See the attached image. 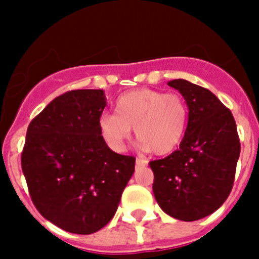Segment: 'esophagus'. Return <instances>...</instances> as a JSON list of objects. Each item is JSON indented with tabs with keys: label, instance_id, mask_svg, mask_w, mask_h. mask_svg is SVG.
<instances>
[{
	"label": "esophagus",
	"instance_id": "34e87169",
	"mask_svg": "<svg viewBox=\"0 0 259 259\" xmlns=\"http://www.w3.org/2000/svg\"><path fill=\"white\" fill-rule=\"evenodd\" d=\"M146 165H148V161H146L145 159H142V158L137 159V164H135V168L140 169V168H144V166H146Z\"/></svg>",
	"mask_w": 259,
	"mask_h": 259
}]
</instances>
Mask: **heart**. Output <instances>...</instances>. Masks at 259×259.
I'll use <instances>...</instances> for the list:
<instances>
[{
    "instance_id": "heart-1",
    "label": "heart",
    "mask_w": 259,
    "mask_h": 259,
    "mask_svg": "<svg viewBox=\"0 0 259 259\" xmlns=\"http://www.w3.org/2000/svg\"><path fill=\"white\" fill-rule=\"evenodd\" d=\"M188 117L187 103L179 94L144 88L119 96L115 115H101L99 130L114 151L124 150L130 129H135L143 148L155 155H168L184 139Z\"/></svg>"
}]
</instances>
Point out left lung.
<instances>
[{
    "label": "left lung",
    "instance_id": "8db88e82",
    "mask_svg": "<svg viewBox=\"0 0 259 259\" xmlns=\"http://www.w3.org/2000/svg\"><path fill=\"white\" fill-rule=\"evenodd\" d=\"M168 85L185 99L189 119L178 150L149 163L154 197L173 218L198 221L231 194L241 143L231 110L208 89L183 79Z\"/></svg>",
    "mask_w": 259,
    "mask_h": 259
}]
</instances>
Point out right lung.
I'll return each mask as SVG.
<instances>
[{
	"instance_id": "right-lung-1",
	"label": "right lung",
	"mask_w": 259,
	"mask_h": 259,
	"mask_svg": "<svg viewBox=\"0 0 259 259\" xmlns=\"http://www.w3.org/2000/svg\"><path fill=\"white\" fill-rule=\"evenodd\" d=\"M103 90L57 96L30 122L21 154L28 193L41 215L70 233L91 234L113 219L135 158L106 145L99 119Z\"/></svg>"
}]
</instances>
